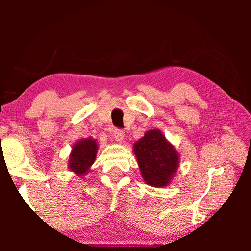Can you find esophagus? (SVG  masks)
Wrapping results in <instances>:
<instances>
[{
	"instance_id": "obj_1",
	"label": "esophagus",
	"mask_w": 251,
	"mask_h": 251,
	"mask_svg": "<svg viewBox=\"0 0 251 251\" xmlns=\"http://www.w3.org/2000/svg\"><path fill=\"white\" fill-rule=\"evenodd\" d=\"M113 136H114V138H115L116 142L121 143V142L124 141L125 133L122 129H117L116 128V129H114V131H113Z\"/></svg>"
}]
</instances>
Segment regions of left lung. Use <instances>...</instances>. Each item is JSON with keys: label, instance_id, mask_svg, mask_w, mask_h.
I'll list each match as a JSON object with an SVG mask.
<instances>
[{"label": "left lung", "instance_id": "8db88e82", "mask_svg": "<svg viewBox=\"0 0 251 251\" xmlns=\"http://www.w3.org/2000/svg\"><path fill=\"white\" fill-rule=\"evenodd\" d=\"M133 151L144 181L156 188L171 184L179 166L180 155L159 129H151L135 142Z\"/></svg>", "mask_w": 251, "mask_h": 251}]
</instances>
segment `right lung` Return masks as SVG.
Here are the masks:
<instances>
[{"instance_id":"obj_1","label":"right lung","mask_w":251,"mask_h":251,"mask_svg":"<svg viewBox=\"0 0 251 251\" xmlns=\"http://www.w3.org/2000/svg\"><path fill=\"white\" fill-rule=\"evenodd\" d=\"M97 150V141L92 137L80 138L72 146L69 158V171L73 172L76 176L82 178L90 173L92 165L94 164Z\"/></svg>"}]
</instances>
